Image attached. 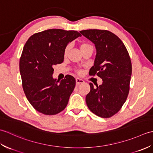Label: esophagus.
<instances>
[{
  "label": "esophagus",
  "instance_id": "obj_1",
  "mask_svg": "<svg viewBox=\"0 0 153 153\" xmlns=\"http://www.w3.org/2000/svg\"><path fill=\"white\" fill-rule=\"evenodd\" d=\"M76 85H79L80 83H83L84 81L82 79H79L78 77H77L76 79Z\"/></svg>",
  "mask_w": 153,
  "mask_h": 153
}]
</instances>
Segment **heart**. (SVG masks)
<instances>
[{
    "label": "heart",
    "mask_w": 153,
    "mask_h": 153,
    "mask_svg": "<svg viewBox=\"0 0 153 153\" xmlns=\"http://www.w3.org/2000/svg\"><path fill=\"white\" fill-rule=\"evenodd\" d=\"M88 45H89L87 44V43H83V44L81 45L80 48H83V47H84L88 46ZM68 47H66V49H65V51H64V54H66L68 53Z\"/></svg>",
    "instance_id": "heart-1"
}]
</instances>
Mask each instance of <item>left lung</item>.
Listing matches in <instances>:
<instances>
[{"mask_svg":"<svg viewBox=\"0 0 153 153\" xmlns=\"http://www.w3.org/2000/svg\"><path fill=\"white\" fill-rule=\"evenodd\" d=\"M95 45L96 56L90 75L102 79L85 98L89 110L97 116L109 118L118 112L126 102L129 90L131 62L124 44L115 34L107 30H87L79 31Z\"/></svg>","mask_w":153,"mask_h":153,"instance_id":"obj_1","label":"left lung"}]
</instances>
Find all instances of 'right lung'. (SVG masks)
I'll use <instances>...</instances> for the list:
<instances>
[{"label": "right lung", "mask_w": 153, "mask_h": 153, "mask_svg": "<svg viewBox=\"0 0 153 153\" xmlns=\"http://www.w3.org/2000/svg\"><path fill=\"white\" fill-rule=\"evenodd\" d=\"M81 36L76 31L52 29L33 35L25 44L19 60L23 89L38 112L54 115L67 106L76 79L67 75L58 82L53 66L63 62L67 45Z\"/></svg>", "instance_id": "add662e5"}]
</instances>
